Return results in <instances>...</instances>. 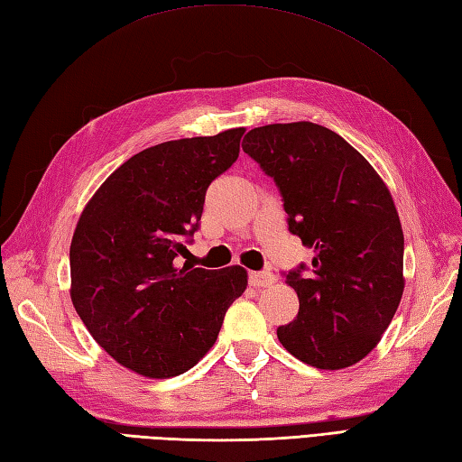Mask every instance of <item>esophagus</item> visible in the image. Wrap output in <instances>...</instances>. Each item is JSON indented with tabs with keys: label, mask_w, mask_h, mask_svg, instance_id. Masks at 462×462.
I'll list each match as a JSON object with an SVG mask.
<instances>
[{
	"label": "esophagus",
	"mask_w": 462,
	"mask_h": 462,
	"mask_svg": "<svg viewBox=\"0 0 462 462\" xmlns=\"http://www.w3.org/2000/svg\"><path fill=\"white\" fill-rule=\"evenodd\" d=\"M275 283V275L272 272H252L250 285L252 287H272Z\"/></svg>",
	"instance_id": "obj_1"
}]
</instances>
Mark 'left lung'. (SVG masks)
I'll return each instance as SVG.
<instances>
[{
  "instance_id": "obj_1",
  "label": "left lung",
  "mask_w": 462,
  "mask_h": 462,
  "mask_svg": "<svg viewBox=\"0 0 462 462\" xmlns=\"http://www.w3.org/2000/svg\"><path fill=\"white\" fill-rule=\"evenodd\" d=\"M242 149L273 177L289 230L315 252L287 273L299 313L277 328L295 358L340 370L376 348L403 295V230L393 199L366 159L313 122L270 124Z\"/></svg>"
}]
</instances>
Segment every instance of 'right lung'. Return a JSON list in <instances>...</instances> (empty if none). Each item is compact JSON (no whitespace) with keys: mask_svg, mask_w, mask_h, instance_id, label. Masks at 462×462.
I'll return each mask as SVG.
<instances>
[{"mask_svg":"<svg viewBox=\"0 0 462 462\" xmlns=\"http://www.w3.org/2000/svg\"><path fill=\"white\" fill-rule=\"evenodd\" d=\"M244 127L165 142L130 157L84 207L70 242V299L92 338L145 378H173L212 348L248 285L240 265H175L210 182L240 153Z\"/></svg>","mask_w":462,"mask_h":462,"instance_id":"obj_1","label":"right lung"}]
</instances>
